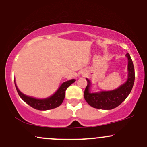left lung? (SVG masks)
Segmentation results:
<instances>
[{"mask_svg": "<svg viewBox=\"0 0 147 147\" xmlns=\"http://www.w3.org/2000/svg\"><path fill=\"white\" fill-rule=\"evenodd\" d=\"M126 56L128 59L127 80L118 89L109 92L91 93L89 92L91 82L87 78L86 79L87 81V86L84 90V97L88 104L95 109L111 110L116 108L126 99L131 92L135 78V68L130 55L129 53H127Z\"/></svg>", "mask_w": 147, "mask_h": 147, "instance_id": "1", "label": "left lung"}]
</instances>
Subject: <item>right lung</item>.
I'll list each match as a JSON object with an SVG mask.
<instances>
[{"label": "right lung", "instance_id": "1", "mask_svg": "<svg viewBox=\"0 0 147 147\" xmlns=\"http://www.w3.org/2000/svg\"><path fill=\"white\" fill-rule=\"evenodd\" d=\"M75 82V79L65 82H63L61 84L59 89L57 90V92L53 95H52L51 96L47 98H44V99H38V98H33V97H30L28 96L24 95V94L22 93L18 89V86H17L15 83V84L17 92H18V94H19V96L21 97V98L23 101L26 102L27 104L32 106V108L36 109V110L46 111L55 109V108H57L59 106H61V103H63V100H64L65 96L66 89Z\"/></svg>", "mask_w": 147, "mask_h": 147}]
</instances>
